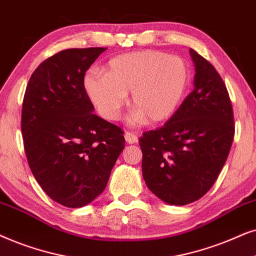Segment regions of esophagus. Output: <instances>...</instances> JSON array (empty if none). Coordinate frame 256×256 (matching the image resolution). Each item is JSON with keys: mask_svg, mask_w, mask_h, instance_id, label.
I'll return each mask as SVG.
<instances>
[{"mask_svg": "<svg viewBox=\"0 0 256 256\" xmlns=\"http://www.w3.org/2000/svg\"><path fill=\"white\" fill-rule=\"evenodd\" d=\"M125 140L128 142V144H136L138 142L137 134H134V132L126 131L125 132Z\"/></svg>", "mask_w": 256, "mask_h": 256, "instance_id": "1", "label": "esophagus"}]
</instances>
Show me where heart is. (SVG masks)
<instances>
[{
    "label": "heart",
    "instance_id": "obj_1",
    "mask_svg": "<svg viewBox=\"0 0 256 256\" xmlns=\"http://www.w3.org/2000/svg\"><path fill=\"white\" fill-rule=\"evenodd\" d=\"M190 80L182 58L154 50L122 54L108 60L105 74L91 70L84 86L105 118L118 117L130 92L134 122L150 124L168 119L182 103Z\"/></svg>",
    "mask_w": 256,
    "mask_h": 256
}]
</instances>
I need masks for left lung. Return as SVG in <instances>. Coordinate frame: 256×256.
<instances>
[{"label": "left lung", "mask_w": 256, "mask_h": 256, "mask_svg": "<svg viewBox=\"0 0 256 256\" xmlns=\"http://www.w3.org/2000/svg\"><path fill=\"white\" fill-rule=\"evenodd\" d=\"M194 88L174 114L139 139L142 176L170 205L194 202L210 190L230 154L234 112L226 84L212 64L190 49Z\"/></svg>", "instance_id": "1"}]
</instances>
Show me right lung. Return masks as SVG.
I'll return each mask as SVG.
<instances>
[{"label": "right lung", "instance_id": "right-lung-1", "mask_svg": "<svg viewBox=\"0 0 256 256\" xmlns=\"http://www.w3.org/2000/svg\"><path fill=\"white\" fill-rule=\"evenodd\" d=\"M106 48L66 49L37 66L26 85L21 128L29 168L54 202L78 208L108 185L125 148L124 131L94 114L84 88Z\"/></svg>", "mask_w": 256, "mask_h": 256}]
</instances>
